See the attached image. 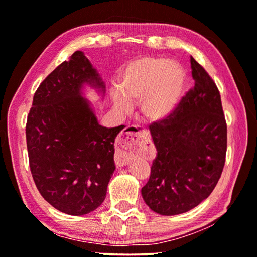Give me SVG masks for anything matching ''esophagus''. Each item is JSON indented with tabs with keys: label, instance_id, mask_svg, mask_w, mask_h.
Returning <instances> with one entry per match:
<instances>
[{
	"label": "esophagus",
	"instance_id": "obj_1",
	"mask_svg": "<svg viewBox=\"0 0 257 257\" xmlns=\"http://www.w3.org/2000/svg\"><path fill=\"white\" fill-rule=\"evenodd\" d=\"M144 130L137 127H128L121 133L116 143L115 163L117 166L127 165L130 158L134 156L136 149L142 148L145 144Z\"/></svg>",
	"mask_w": 257,
	"mask_h": 257
}]
</instances>
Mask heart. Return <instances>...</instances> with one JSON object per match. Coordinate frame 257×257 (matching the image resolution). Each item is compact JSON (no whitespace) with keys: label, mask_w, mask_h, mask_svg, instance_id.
<instances>
[{"label":"heart","mask_w":257,"mask_h":257,"mask_svg":"<svg viewBox=\"0 0 257 257\" xmlns=\"http://www.w3.org/2000/svg\"><path fill=\"white\" fill-rule=\"evenodd\" d=\"M187 83L185 69L160 56H143L125 63L118 87L110 91L117 112L127 113L140 101V113L148 122L166 120L182 100Z\"/></svg>","instance_id":"1"}]
</instances>
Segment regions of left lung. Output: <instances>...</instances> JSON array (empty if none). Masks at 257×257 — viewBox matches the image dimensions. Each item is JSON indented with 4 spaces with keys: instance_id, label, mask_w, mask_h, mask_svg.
I'll return each instance as SVG.
<instances>
[{
    "instance_id": "8db88e82",
    "label": "left lung",
    "mask_w": 257,
    "mask_h": 257,
    "mask_svg": "<svg viewBox=\"0 0 257 257\" xmlns=\"http://www.w3.org/2000/svg\"><path fill=\"white\" fill-rule=\"evenodd\" d=\"M194 86L175 112L150 125L157 155L142 196L153 211L173 216L197 206L220 179L227 150V125L219 90L190 56Z\"/></svg>"
}]
</instances>
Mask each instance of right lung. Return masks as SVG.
I'll return each mask as SVG.
<instances>
[{
	"label": "right lung",
	"mask_w": 257,
	"mask_h": 257,
	"mask_svg": "<svg viewBox=\"0 0 257 257\" xmlns=\"http://www.w3.org/2000/svg\"><path fill=\"white\" fill-rule=\"evenodd\" d=\"M105 90L83 52L57 66L33 95L28 121L30 170L49 204L71 216L93 211L104 202L113 172L114 142L123 127L98 123L80 89Z\"/></svg>",
	"instance_id": "obj_1"
}]
</instances>
